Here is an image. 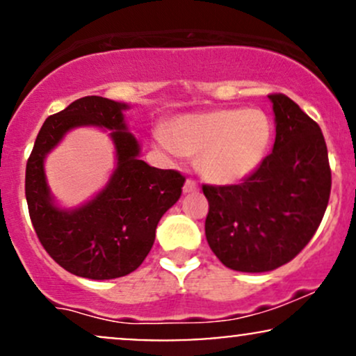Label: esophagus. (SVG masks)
Wrapping results in <instances>:
<instances>
[{
	"instance_id": "obj_1",
	"label": "esophagus",
	"mask_w": 356,
	"mask_h": 356,
	"mask_svg": "<svg viewBox=\"0 0 356 356\" xmlns=\"http://www.w3.org/2000/svg\"><path fill=\"white\" fill-rule=\"evenodd\" d=\"M199 189V186L197 184H195V181H192V179H187L186 181V184H184V192H195Z\"/></svg>"
}]
</instances>
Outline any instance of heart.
I'll use <instances>...</instances> for the list:
<instances>
[{
	"instance_id": "heart-1",
	"label": "heart",
	"mask_w": 356,
	"mask_h": 356,
	"mask_svg": "<svg viewBox=\"0 0 356 356\" xmlns=\"http://www.w3.org/2000/svg\"><path fill=\"white\" fill-rule=\"evenodd\" d=\"M271 122L256 108H222L175 118L157 144L170 154L199 155L202 175L216 184H236L263 162Z\"/></svg>"
}]
</instances>
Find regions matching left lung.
I'll return each mask as SVG.
<instances>
[{
  "mask_svg": "<svg viewBox=\"0 0 356 356\" xmlns=\"http://www.w3.org/2000/svg\"><path fill=\"white\" fill-rule=\"evenodd\" d=\"M268 97L276 117L273 152L244 182L202 186L207 243L234 271L264 273L295 259L320 227L332 191L320 125L283 93Z\"/></svg>",
  "mask_w": 356,
  "mask_h": 356,
  "instance_id": "1",
  "label": "left lung"
}]
</instances>
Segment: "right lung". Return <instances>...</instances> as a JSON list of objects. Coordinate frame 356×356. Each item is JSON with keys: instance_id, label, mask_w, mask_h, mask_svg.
Instances as JSON below:
<instances>
[{"instance_id": "1", "label": "right lung", "mask_w": 356, "mask_h": 356, "mask_svg": "<svg viewBox=\"0 0 356 356\" xmlns=\"http://www.w3.org/2000/svg\"><path fill=\"white\" fill-rule=\"evenodd\" d=\"M125 104L90 95L50 115L40 129L26 162L24 194L36 236L55 263L88 280H113L140 266L155 239V227L179 201L186 177L155 169L138 159V144L125 132ZM79 124L113 129L118 169L108 187L75 211L52 206L42 172L44 155L65 131Z\"/></svg>"}]
</instances>
